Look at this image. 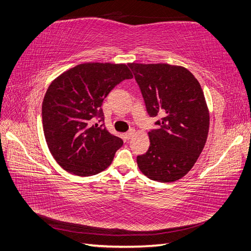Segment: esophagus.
Here are the masks:
<instances>
[{"label": "esophagus", "mask_w": 251, "mask_h": 251, "mask_svg": "<svg viewBox=\"0 0 251 251\" xmlns=\"http://www.w3.org/2000/svg\"><path fill=\"white\" fill-rule=\"evenodd\" d=\"M134 133H135V131L134 130H130L129 132H126V134H125V137L126 138V140H130V138L134 135Z\"/></svg>", "instance_id": "obj_1"}]
</instances>
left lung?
<instances>
[{
	"label": "left lung",
	"instance_id": "left-lung-1",
	"mask_svg": "<svg viewBox=\"0 0 251 251\" xmlns=\"http://www.w3.org/2000/svg\"><path fill=\"white\" fill-rule=\"evenodd\" d=\"M147 113L160 117L148 132L150 146L137 155L149 179L173 182L185 176L201 154L209 130V110L201 85L190 71L166 63H129Z\"/></svg>",
	"mask_w": 251,
	"mask_h": 251
}]
</instances>
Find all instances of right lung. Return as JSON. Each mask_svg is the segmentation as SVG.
<instances>
[{
	"label": "right lung",
	"instance_id": "1",
	"mask_svg": "<svg viewBox=\"0 0 251 251\" xmlns=\"http://www.w3.org/2000/svg\"><path fill=\"white\" fill-rule=\"evenodd\" d=\"M133 77L126 64L88 62L58 76L42 105L47 146L57 163L71 174L87 177L106 170L124 142L103 125V100L122 80Z\"/></svg>",
	"mask_w": 251,
	"mask_h": 251
}]
</instances>
